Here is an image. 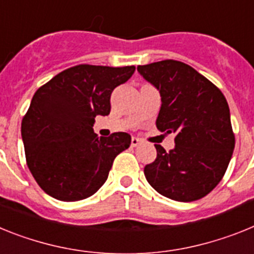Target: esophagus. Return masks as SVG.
Listing matches in <instances>:
<instances>
[{"mask_svg":"<svg viewBox=\"0 0 254 254\" xmlns=\"http://www.w3.org/2000/svg\"><path fill=\"white\" fill-rule=\"evenodd\" d=\"M140 142H142V140H140L139 138L133 136V138H131V147H136V145H139Z\"/></svg>","mask_w":254,"mask_h":254,"instance_id":"esophagus-1","label":"esophagus"}]
</instances>
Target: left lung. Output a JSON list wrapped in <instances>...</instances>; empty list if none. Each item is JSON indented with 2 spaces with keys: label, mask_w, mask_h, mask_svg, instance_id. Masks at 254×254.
I'll use <instances>...</instances> for the list:
<instances>
[{
  "label": "left lung",
  "mask_w": 254,
  "mask_h": 254,
  "mask_svg": "<svg viewBox=\"0 0 254 254\" xmlns=\"http://www.w3.org/2000/svg\"><path fill=\"white\" fill-rule=\"evenodd\" d=\"M138 71L160 90V131L175 133V148L154 144L157 157L144 175L170 199L193 202L221 182L233 156L235 136L221 90L184 63L164 60L139 65Z\"/></svg>",
  "instance_id": "obj_1"
}]
</instances>
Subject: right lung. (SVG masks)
Listing matches in <instances>:
<instances>
[{"mask_svg":"<svg viewBox=\"0 0 254 254\" xmlns=\"http://www.w3.org/2000/svg\"><path fill=\"white\" fill-rule=\"evenodd\" d=\"M135 66L76 65L38 88L21 121L26 165L48 195L64 202L93 195L109 178L112 162L131 136L93 131L97 115L111 111L112 90Z\"/></svg>","mask_w":254,"mask_h":254,"instance_id":"obj_1","label":"right lung"}]
</instances>
